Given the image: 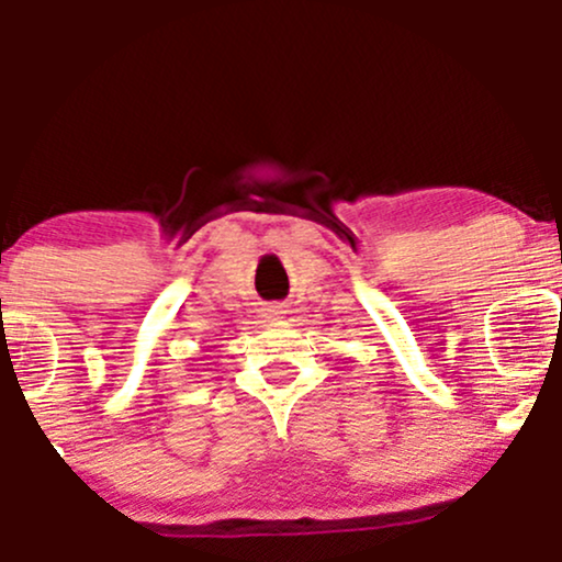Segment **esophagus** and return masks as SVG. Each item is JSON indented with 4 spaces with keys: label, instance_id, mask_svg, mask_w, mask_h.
<instances>
[{
    "label": "esophagus",
    "instance_id": "obj_1",
    "mask_svg": "<svg viewBox=\"0 0 562 562\" xmlns=\"http://www.w3.org/2000/svg\"><path fill=\"white\" fill-rule=\"evenodd\" d=\"M280 314H285V312H282V306H269L267 308V317L269 319H277V317H280Z\"/></svg>",
    "mask_w": 562,
    "mask_h": 562
}]
</instances>
